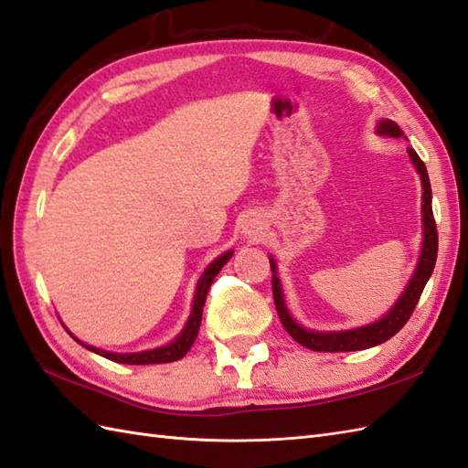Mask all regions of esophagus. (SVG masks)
Returning a JSON list of instances; mask_svg holds the SVG:
<instances>
[{
	"mask_svg": "<svg viewBox=\"0 0 468 468\" xmlns=\"http://www.w3.org/2000/svg\"><path fill=\"white\" fill-rule=\"evenodd\" d=\"M263 229H265V223H263V219H261V215H257V213L247 215L241 223V233L249 239L259 237L261 233H263Z\"/></svg>",
	"mask_w": 468,
	"mask_h": 468,
	"instance_id": "obj_1",
	"label": "esophagus"
}]
</instances>
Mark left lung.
I'll use <instances>...</instances> for the list:
<instances>
[{
	"instance_id": "8db88e82",
	"label": "left lung",
	"mask_w": 468,
	"mask_h": 468,
	"mask_svg": "<svg viewBox=\"0 0 468 468\" xmlns=\"http://www.w3.org/2000/svg\"><path fill=\"white\" fill-rule=\"evenodd\" d=\"M377 135L397 137V139L405 137L403 129H400L395 122H390V119H381V122L377 123ZM407 154L410 157L412 165H415L419 177H420V185H422V203H420L422 243H420V253H419L415 273L410 275L405 291L400 292V297L395 301V305L390 307L381 319L375 323L363 324V327L345 329V331L305 329L303 324H299L295 319H292V314L289 313L285 295H283V287H281V281L277 277V263L273 257H269L271 271H273V299H275L279 319H281V323H283V327L287 329V333L292 336V339H295L299 345L307 346V349H311V351L349 353V351H363V349H368V346L381 345L405 327V323L410 319L412 311H415V307H417L420 292H422V289H425L429 277L432 275L434 263H437L439 235H437V223H434V217H432V191H431L427 167H425V163L420 161V157L417 155L415 149L409 147Z\"/></svg>"
}]
</instances>
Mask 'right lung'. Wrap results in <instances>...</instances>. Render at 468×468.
Here are the masks:
<instances>
[{
    "instance_id": "add662e5",
    "label": "right lung",
    "mask_w": 468,
    "mask_h": 468,
    "mask_svg": "<svg viewBox=\"0 0 468 468\" xmlns=\"http://www.w3.org/2000/svg\"><path fill=\"white\" fill-rule=\"evenodd\" d=\"M233 257V251H227L223 255H219L217 259H213L211 263L207 265V269L203 271V275L197 281V287H195V295H193V307H191V314L187 323H185L183 331L173 339L171 343L157 346V349H147V351H139V353H112V351H103V349H97L93 345H87L83 341H80L78 336H75L68 327V331L75 341L80 345H83L87 351H93L97 355H101L105 358H110V361L115 363H125V365H157V363H171V361H179L181 356L187 355V351L191 349V345L195 343V336L199 333V324H201V317H203V305H205V299H207V292L209 287L213 283L215 275L219 273L223 269V265L227 263Z\"/></svg>"
}]
</instances>
